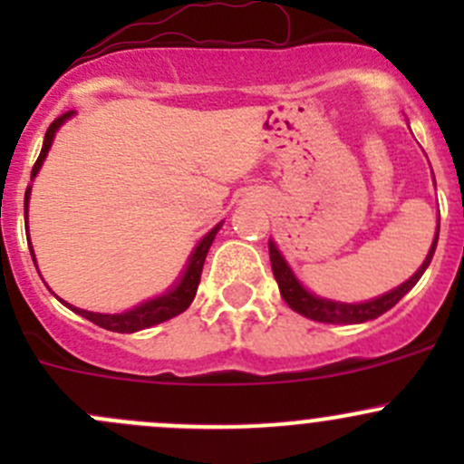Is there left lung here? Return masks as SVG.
Returning a JSON list of instances; mask_svg holds the SVG:
<instances>
[{
  "label": "left lung",
  "instance_id": "1",
  "mask_svg": "<svg viewBox=\"0 0 464 464\" xmlns=\"http://www.w3.org/2000/svg\"><path fill=\"white\" fill-rule=\"evenodd\" d=\"M438 233H440V219H438ZM438 233H435L433 245H431V249H429L427 260L422 262V266H420V269L415 271V274L411 276L406 283H401L400 287H395L392 292L383 294V296H377V298H372V301H366V303H336V301H330V298H321V296H316V294L307 292V289L298 283V278L294 276L292 266H289L287 260L283 258V254L278 251L276 242L269 240L271 271H274V278H276V283H278L283 301L287 303L294 312H298V314L307 316V319H312V321H319V323H343V325L345 323H366V321L377 319V316H382L383 312H388L391 307H395L397 303H400V298H404L406 294L415 287V283L422 278V274L427 271L429 262H431L433 254H435Z\"/></svg>",
  "mask_w": 464,
  "mask_h": 464
}]
</instances>
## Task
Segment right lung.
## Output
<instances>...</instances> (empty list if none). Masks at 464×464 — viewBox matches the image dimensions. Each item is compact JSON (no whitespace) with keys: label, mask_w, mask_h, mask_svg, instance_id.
Wrapping results in <instances>:
<instances>
[{"label":"right lung","mask_w":464,"mask_h":464,"mask_svg":"<svg viewBox=\"0 0 464 464\" xmlns=\"http://www.w3.org/2000/svg\"><path fill=\"white\" fill-rule=\"evenodd\" d=\"M72 114H73V111H67V114L58 116V119H55L53 123L49 125V130H46V134H44V145H42V152H40V157H37L35 166H33V170H31V181H33V177L40 172L42 161L46 159V152H49L51 143H53V137H55V132H58V128ZM29 199H31V186L26 188V193H24V215H26V210H29ZM219 227H222V222H219L215 228H210V231L206 233L202 240H199V245L195 246V251L190 254L188 265H186L181 278L177 280V285H172V287L168 289L166 294H161V296L150 298V301H145V303H141V305L132 307V310H128V312H121V314H98V312L81 310V307L67 305V303H64V305H67L69 310L76 312V314L85 316L87 321H92V323H96V325L105 327V330L123 332V334H125V332L130 334V332L145 330V327H152V325H157V323H163V321L172 319V316L181 314V312L188 310V305L193 303L195 292H198V285H199V276H202V269H204L206 254H208L210 245H213V240H215V233L219 231ZM26 236H29V233H26ZM31 258H33V262H35L33 246H31Z\"/></svg>","instance_id":"add662e5"}]
</instances>
